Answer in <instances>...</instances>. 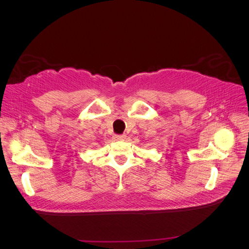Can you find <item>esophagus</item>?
Masks as SVG:
<instances>
[{
	"label": "esophagus",
	"mask_w": 249,
	"mask_h": 249,
	"mask_svg": "<svg viewBox=\"0 0 249 249\" xmlns=\"http://www.w3.org/2000/svg\"><path fill=\"white\" fill-rule=\"evenodd\" d=\"M126 138V136L124 134L123 135H114V140H124Z\"/></svg>",
	"instance_id": "34e87169"
}]
</instances>
